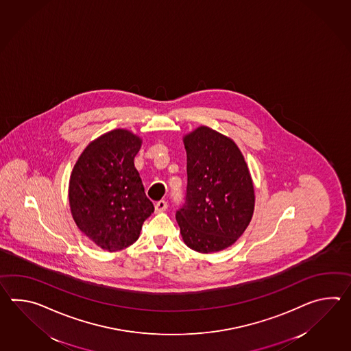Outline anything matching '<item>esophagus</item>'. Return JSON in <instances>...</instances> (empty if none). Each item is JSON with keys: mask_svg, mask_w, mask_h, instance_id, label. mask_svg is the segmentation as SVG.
I'll return each instance as SVG.
<instances>
[{"mask_svg": "<svg viewBox=\"0 0 351 351\" xmlns=\"http://www.w3.org/2000/svg\"><path fill=\"white\" fill-rule=\"evenodd\" d=\"M166 209H167V203L165 200H160V202H157L155 204V210H156V213H162Z\"/></svg>", "mask_w": 351, "mask_h": 351, "instance_id": "34e87169", "label": "esophagus"}]
</instances>
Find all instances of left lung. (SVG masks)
Here are the masks:
<instances>
[{"label": "left lung", "mask_w": 351, "mask_h": 351, "mask_svg": "<svg viewBox=\"0 0 351 351\" xmlns=\"http://www.w3.org/2000/svg\"><path fill=\"white\" fill-rule=\"evenodd\" d=\"M185 203L176 211L181 237L199 253L226 250L244 233L254 210V187L233 140L206 125L184 137Z\"/></svg>", "instance_id": "8db88e82"}]
</instances>
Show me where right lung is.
<instances>
[{
	"label": "right lung",
	"mask_w": 351,
	"mask_h": 351,
	"mask_svg": "<svg viewBox=\"0 0 351 351\" xmlns=\"http://www.w3.org/2000/svg\"><path fill=\"white\" fill-rule=\"evenodd\" d=\"M142 140L113 130L92 141L79 156L69 181L71 215L79 229L101 250L127 248L154 213L134 156Z\"/></svg>",
	"instance_id": "obj_1"
}]
</instances>
